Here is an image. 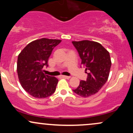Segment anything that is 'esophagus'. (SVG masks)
<instances>
[{
    "label": "esophagus",
    "mask_w": 133,
    "mask_h": 133,
    "mask_svg": "<svg viewBox=\"0 0 133 133\" xmlns=\"http://www.w3.org/2000/svg\"><path fill=\"white\" fill-rule=\"evenodd\" d=\"M61 77H62V78H65V79H69L70 76H61Z\"/></svg>",
    "instance_id": "1"
}]
</instances>
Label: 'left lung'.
Instances as JSON below:
<instances>
[{
	"instance_id": "obj_1",
	"label": "left lung",
	"mask_w": 133,
	"mask_h": 133,
	"mask_svg": "<svg viewBox=\"0 0 133 133\" xmlns=\"http://www.w3.org/2000/svg\"><path fill=\"white\" fill-rule=\"evenodd\" d=\"M82 59L81 64L88 74L86 81H81L73 90L77 95L88 97L98 92L105 84L111 66L109 52L101 44L95 41H72Z\"/></svg>"
}]
</instances>
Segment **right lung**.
<instances>
[{
	"mask_svg": "<svg viewBox=\"0 0 133 133\" xmlns=\"http://www.w3.org/2000/svg\"><path fill=\"white\" fill-rule=\"evenodd\" d=\"M61 40L42 38L30 42L18 56L17 71L20 83L27 92L36 98H45L55 92L58 79L45 75L47 65L53 49Z\"/></svg>",
	"mask_w": 133,
	"mask_h": 133,
	"instance_id": "add662e5",
	"label": "right lung"
}]
</instances>
